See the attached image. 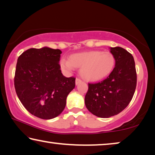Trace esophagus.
Here are the masks:
<instances>
[{
  "label": "esophagus",
  "instance_id": "34e87169",
  "mask_svg": "<svg viewBox=\"0 0 155 155\" xmlns=\"http://www.w3.org/2000/svg\"><path fill=\"white\" fill-rule=\"evenodd\" d=\"M81 82H82V80L81 79V78H76V85H78V83H80Z\"/></svg>",
  "mask_w": 155,
  "mask_h": 155
}]
</instances>
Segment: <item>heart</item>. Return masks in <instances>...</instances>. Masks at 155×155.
I'll list each match as a JSON object with an SVG mask.
<instances>
[{
  "label": "heart",
  "instance_id": "heart-1",
  "mask_svg": "<svg viewBox=\"0 0 155 155\" xmlns=\"http://www.w3.org/2000/svg\"><path fill=\"white\" fill-rule=\"evenodd\" d=\"M61 69L66 72L80 68V74L85 80L96 81L108 76L114 70L115 58L110 51H89L74 54L60 60Z\"/></svg>",
  "mask_w": 155,
  "mask_h": 155
}]
</instances>
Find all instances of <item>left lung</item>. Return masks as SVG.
Wrapping results in <instances>:
<instances>
[{
	"label": "left lung",
	"instance_id": "obj_1",
	"mask_svg": "<svg viewBox=\"0 0 155 155\" xmlns=\"http://www.w3.org/2000/svg\"><path fill=\"white\" fill-rule=\"evenodd\" d=\"M115 58L112 72L104 80L88 83L85 104L95 116L108 118L129 105L137 86V72L132 55L121 47L110 48Z\"/></svg>",
	"mask_w": 155,
	"mask_h": 155
}]
</instances>
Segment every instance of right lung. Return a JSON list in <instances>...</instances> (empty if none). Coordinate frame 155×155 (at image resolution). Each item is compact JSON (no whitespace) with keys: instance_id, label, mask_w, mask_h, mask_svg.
<instances>
[{"instance_id":"add662e5","label":"right lung","mask_w":155,"mask_h":155,"mask_svg":"<svg viewBox=\"0 0 155 155\" xmlns=\"http://www.w3.org/2000/svg\"><path fill=\"white\" fill-rule=\"evenodd\" d=\"M58 49L30 48L17 61L14 87L22 104L31 114L51 119L64 110L76 78L63 75Z\"/></svg>"}]
</instances>
